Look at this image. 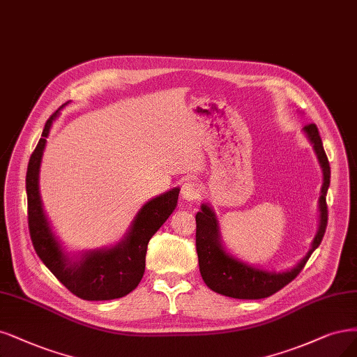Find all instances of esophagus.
I'll list each match as a JSON object with an SVG mask.
<instances>
[{"label":"esophagus","mask_w":357,"mask_h":357,"mask_svg":"<svg viewBox=\"0 0 357 357\" xmlns=\"http://www.w3.org/2000/svg\"><path fill=\"white\" fill-rule=\"evenodd\" d=\"M199 195H201V188H199V184L196 183V181H193V180H189V181H186L181 186V196H183V199H186V201H196L199 198Z\"/></svg>","instance_id":"34e87169"}]
</instances>
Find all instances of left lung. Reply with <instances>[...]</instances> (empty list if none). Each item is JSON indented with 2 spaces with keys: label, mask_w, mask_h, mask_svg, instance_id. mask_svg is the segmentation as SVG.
I'll return each mask as SVG.
<instances>
[{
  "label": "left lung",
  "mask_w": 357,
  "mask_h": 357,
  "mask_svg": "<svg viewBox=\"0 0 357 357\" xmlns=\"http://www.w3.org/2000/svg\"><path fill=\"white\" fill-rule=\"evenodd\" d=\"M304 131L307 137L313 143L319 162H321L324 169V186L321 199H319L321 226H319V231L313 241L312 250L307 252L297 267L284 273L263 272V270L243 264L227 255L221 248L214 213L206 205H202L201 211L196 214V252H198L201 276L206 287L214 292L239 300H258L273 296L275 292L287 287L289 282L298 276L313 251L321 245L328 225L326 192L329 188L331 167L317 127L314 124H307Z\"/></svg>",
  "instance_id": "left-lung-1"
}]
</instances>
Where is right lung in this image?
Masks as SVG:
<instances>
[{"mask_svg":"<svg viewBox=\"0 0 357 357\" xmlns=\"http://www.w3.org/2000/svg\"><path fill=\"white\" fill-rule=\"evenodd\" d=\"M57 114L59 110L47 119L43 136L29 158L26 171L28 226L33 250L73 296L89 301L121 298L130 294L142 280L147 243L174 211L180 189L169 190L147 202L134 220L127 238L116 247L87 254L79 261L70 263L61 254L47 223L38 192V173L45 139Z\"/></svg>","mask_w":357,"mask_h":357,"instance_id":"obj_1","label":"right lung"}]
</instances>
